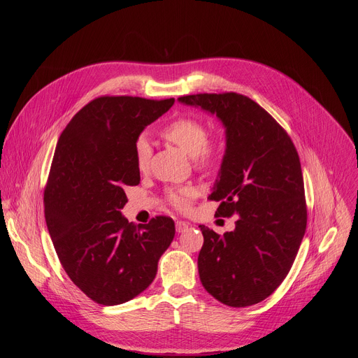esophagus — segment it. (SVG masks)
<instances>
[{
    "instance_id": "obj_1",
    "label": "esophagus",
    "mask_w": 358,
    "mask_h": 358,
    "mask_svg": "<svg viewBox=\"0 0 358 358\" xmlns=\"http://www.w3.org/2000/svg\"><path fill=\"white\" fill-rule=\"evenodd\" d=\"M188 228H189V224L185 222V221H177V222H176V229H177L178 234L185 232Z\"/></svg>"
}]
</instances>
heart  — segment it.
<instances>
[{"mask_svg": "<svg viewBox=\"0 0 358 358\" xmlns=\"http://www.w3.org/2000/svg\"><path fill=\"white\" fill-rule=\"evenodd\" d=\"M162 136L176 144L181 151L189 157H196V162L202 167H210L217 162L218 150L213 143H208V130L202 122L194 117H180L169 123L163 130ZM152 148L150 140L145 136L137 137L134 143V159L137 169L144 171L150 163ZM194 196V191L189 187L170 189L167 198L171 206L178 210H185Z\"/></svg>", "mask_w": 358, "mask_h": 358, "instance_id": "1", "label": "heart"}]
</instances>
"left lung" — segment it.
I'll list each match as a JSON object with an SVG mask.
<instances>
[{
	"label": "left lung",
	"mask_w": 358,
	"mask_h": 358,
	"mask_svg": "<svg viewBox=\"0 0 358 358\" xmlns=\"http://www.w3.org/2000/svg\"><path fill=\"white\" fill-rule=\"evenodd\" d=\"M187 106L215 115L225 129V155L210 199L218 217L238 215L222 236L199 225L202 286L231 308L271 296L289 273L304 236V185L297 151L279 123L238 93L178 97Z\"/></svg>",
	"instance_id": "1"
}]
</instances>
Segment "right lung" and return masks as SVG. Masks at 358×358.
Returning <instances> with one entry per match:
<instances>
[{"label": "right lung", "mask_w": 358, "mask_h": 358, "mask_svg": "<svg viewBox=\"0 0 358 358\" xmlns=\"http://www.w3.org/2000/svg\"><path fill=\"white\" fill-rule=\"evenodd\" d=\"M174 99L101 96L62 131L45 188V221L71 280L93 301L126 303L145 290L176 235L174 221L129 222L126 185L140 182L134 143Z\"/></svg>", "instance_id": "right-lung-1"}]
</instances>
